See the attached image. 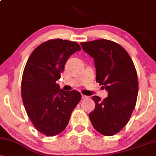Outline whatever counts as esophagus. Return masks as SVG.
I'll use <instances>...</instances> for the list:
<instances>
[{"mask_svg": "<svg viewBox=\"0 0 156 156\" xmlns=\"http://www.w3.org/2000/svg\"><path fill=\"white\" fill-rule=\"evenodd\" d=\"M89 97L87 96V95H84V94H82V99H87Z\"/></svg>", "mask_w": 156, "mask_h": 156, "instance_id": "obj_1", "label": "esophagus"}]
</instances>
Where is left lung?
Returning <instances> with one entry per match:
<instances>
[{"label":"left lung","mask_w":156,"mask_h":156,"mask_svg":"<svg viewBox=\"0 0 156 156\" xmlns=\"http://www.w3.org/2000/svg\"><path fill=\"white\" fill-rule=\"evenodd\" d=\"M80 45L94 58L96 81L108 92L103 101L92 97L95 108L89 119L97 131L111 136L127 125L135 108L139 91L136 69L128 52L117 42L102 39Z\"/></svg>","instance_id":"obj_1"}]
</instances>
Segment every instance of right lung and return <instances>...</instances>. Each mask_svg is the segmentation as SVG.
<instances>
[{
    "instance_id": "obj_1",
    "label": "right lung",
    "mask_w": 156,
    "mask_h": 156,
    "mask_svg": "<svg viewBox=\"0 0 156 156\" xmlns=\"http://www.w3.org/2000/svg\"><path fill=\"white\" fill-rule=\"evenodd\" d=\"M80 50L76 42L50 39L36 48L27 61L21 83L23 103L34 128L48 136L65 129L81 99L79 92H66L55 83L69 57Z\"/></svg>"
}]
</instances>
